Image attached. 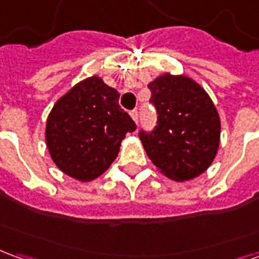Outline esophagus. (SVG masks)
Returning a JSON list of instances; mask_svg holds the SVG:
<instances>
[{"mask_svg": "<svg viewBox=\"0 0 259 259\" xmlns=\"http://www.w3.org/2000/svg\"><path fill=\"white\" fill-rule=\"evenodd\" d=\"M130 116L133 118L136 123H139V111L137 109H133V111H130Z\"/></svg>", "mask_w": 259, "mask_h": 259, "instance_id": "1", "label": "esophagus"}]
</instances>
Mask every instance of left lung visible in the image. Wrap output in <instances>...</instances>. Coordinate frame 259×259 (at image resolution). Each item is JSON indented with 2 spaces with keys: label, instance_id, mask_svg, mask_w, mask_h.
I'll list each match as a JSON object with an SVG mask.
<instances>
[{
  "label": "left lung",
  "instance_id": "left-lung-1",
  "mask_svg": "<svg viewBox=\"0 0 259 259\" xmlns=\"http://www.w3.org/2000/svg\"><path fill=\"white\" fill-rule=\"evenodd\" d=\"M157 126L140 130V140L152 163L168 178L190 180L217 155L221 120L205 90L186 76L165 73L148 84Z\"/></svg>",
  "mask_w": 259,
  "mask_h": 259
}]
</instances>
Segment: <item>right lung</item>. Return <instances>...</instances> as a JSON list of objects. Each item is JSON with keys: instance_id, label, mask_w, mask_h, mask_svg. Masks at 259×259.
Segmentation results:
<instances>
[{"instance_id": "right-lung-1", "label": "right lung", "mask_w": 259, "mask_h": 259, "mask_svg": "<svg viewBox=\"0 0 259 259\" xmlns=\"http://www.w3.org/2000/svg\"><path fill=\"white\" fill-rule=\"evenodd\" d=\"M136 130L119 105V93L93 76L80 81L50 112L46 141L64 174L81 182L102 175L118 157L120 141Z\"/></svg>"}]
</instances>
